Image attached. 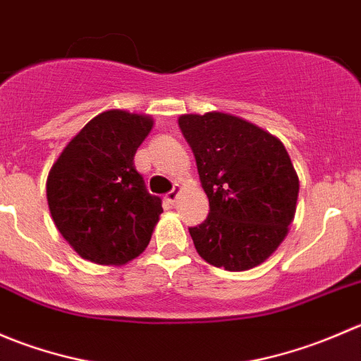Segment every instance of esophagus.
<instances>
[{"instance_id": "34e87169", "label": "esophagus", "mask_w": 361, "mask_h": 361, "mask_svg": "<svg viewBox=\"0 0 361 361\" xmlns=\"http://www.w3.org/2000/svg\"><path fill=\"white\" fill-rule=\"evenodd\" d=\"M180 192H181V187H180V185H174L173 190H171L169 194H166V201H167V202H171V204H174V202H176L178 195H180Z\"/></svg>"}]
</instances>
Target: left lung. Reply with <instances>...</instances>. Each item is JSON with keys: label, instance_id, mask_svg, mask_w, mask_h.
<instances>
[{"label": "left lung", "instance_id": "1", "mask_svg": "<svg viewBox=\"0 0 361 361\" xmlns=\"http://www.w3.org/2000/svg\"><path fill=\"white\" fill-rule=\"evenodd\" d=\"M209 214L190 227L197 253L225 271H248L267 260L288 234L298 178L281 141L260 127L211 111L181 115Z\"/></svg>", "mask_w": 361, "mask_h": 361}]
</instances>
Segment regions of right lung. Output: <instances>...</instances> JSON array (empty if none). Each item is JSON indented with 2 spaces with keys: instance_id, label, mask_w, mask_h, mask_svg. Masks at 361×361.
<instances>
[{
  "instance_id": "obj_1",
  "label": "right lung",
  "mask_w": 361,
  "mask_h": 361,
  "mask_svg": "<svg viewBox=\"0 0 361 361\" xmlns=\"http://www.w3.org/2000/svg\"><path fill=\"white\" fill-rule=\"evenodd\" d=\"M152 126L147 115L99 113L50 169L47 199L54 224L85 260L123 265L150 243L162 199L147 190L134 155Z\"/></svg>"
}]
</instances>
